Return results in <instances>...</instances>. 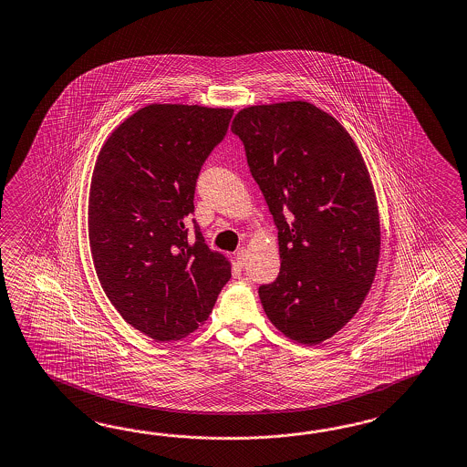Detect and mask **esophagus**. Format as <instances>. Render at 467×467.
<instances>
[{
  "mask_svg": "<svg viewBox=\"0 0 467 467\" xmlns=\"http://www.w3.org/2000/svg\"><path fill=\"white\" fill-rule=\"evenodd\" d=\"M235 259H237V264H239L240 267H244L245 264H247V249H239L237 254H235Z\"/></svg>",
  "mask_w": 467,
  "mask_h": 467,
  "instance_id": "1",
  "label": "esophagus"
}]
</instances>
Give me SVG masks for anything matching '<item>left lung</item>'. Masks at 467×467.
<instances>
[{"mask_svg": "<svg viewBox=\"0 0 467 467\" xmlns=\"http://www.w3.org/2000/svg\"><path fill=\"white\" fill-rule=\"evenodd\" d=\"M275 220L281 269L259 286L267 318L320 344L360 308L379 259L371 178L346 129L306 101L244 108L232 123Z\"/></svg>", "mask_w": 467, "mask_h": 467, "instance_id": "1", "label": "left lung"}]
</instances>
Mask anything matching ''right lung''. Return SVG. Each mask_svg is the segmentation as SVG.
Segmentation results:
<instances>
[{
  "mask_svg": "<svg viewBox=\"0 0 467 467\" xmlns=\"http://www.w3.org/2000/svg\"><path fill=\"white\" fill-rule=\"evenodd\" d=\"M234 109L149 105L108 137L89 192V245L108 299L137 330L178 340L210 317L230 263L210 251L194 190Z\"/></svg>",
  "mask_w": 467,
  "mask_h": 467,
  "instance_id": "add662e5",
  "label": "right lung"
}]
</instances>
